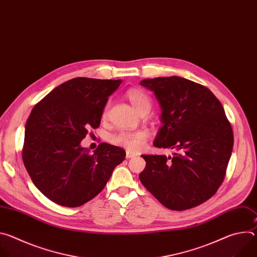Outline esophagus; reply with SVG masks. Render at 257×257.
Instances as JSON below:
<instances>
[{
  "label": "esophagus",
  "mask_w": 257,
  "mask_h": 257,
  "mask_svg": "<svg viewBox=\"0 0 257 257\" xmlns=\"http://www.w3.org/2000/svg\"><path fill=\"white\" fill-rule=\"evenodd\" d=\"M135 156H136V154L133 153V152H130V151L126 152V159H131V158H133Z\"/></svg>",
  "instance_id": "34e87169"
}]
</instances>
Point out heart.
<instances>
[{
    "label": "heart",
    "instance_id": "1",
    "mask_svg": "<svg viewBox=\"0 0 257 257\" xmlns=\"http://www.w3.org/2000/svg\"><path fill=\"white\" fill-rule=\"evenodd\" d=\"M125 97L132 103L136 111L141 115L149 113L153 105L152 96L141 88H130L125 92ZM109 102H106L103 111L102 118L105 119L108 114ZM149 138V134L143 130L136 131H121L112 137V141L114 144L122 146L131 152L139 151L143 148L146 140Z\"/></svg>",
    "mask_w": 257,
    "mask_h": 257
}]
</instances>
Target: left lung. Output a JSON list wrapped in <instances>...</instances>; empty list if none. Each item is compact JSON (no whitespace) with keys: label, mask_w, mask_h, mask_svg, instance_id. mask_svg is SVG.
<instances>
[{"label":"left lung","mask_w":257,"mask_h":257,"mask_svg":"<svg viewBox=\"0 0 257 257\" xmlns=\"http://www.w3.org/2000/svg\"><path fill=\"white\" fill-rule=\"evenodd\" d=\"M162 106L154 145L174 157L143 155V186L163 205L186 210L212 197L226 176L234 135L224 107L205 86L178 76L144 79Z\"/></svg>","instance_id":"8db88e82"}]
</instances>
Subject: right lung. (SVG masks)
Returning a JSON list of instances; mask_svg holds the SVG:
<instances>
[{"label":"right lung","instance_id":"obj_1","mask_svg":"<svg viewBox=\"0 0 257 257\" xmlns=\"http://www.w3.org/2000/svg\"><path fill=\"white\" fill-rule=\"evenodd\" d=\"M121 80L77 77L53 89L26 121L22 160L33 184L53 202L77 207L94 198L126 157L100 143L92 155L80 146L100 124L103 107Z\"/></svg>","mask_w":257,"mask_h":257}]
</instances>
